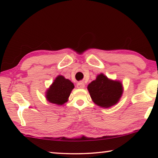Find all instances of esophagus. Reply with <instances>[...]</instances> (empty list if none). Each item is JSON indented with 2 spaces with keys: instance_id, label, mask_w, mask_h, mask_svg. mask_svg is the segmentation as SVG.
Masks as SVG:
<instances>
[{
  "instance_id": "esophagus-1",
  "label": "esophagus",
  "mask_w": 158,
  "mask_h": 158,
  "mask_svg": "<svg viewBox=\"0 0 158 158\" xmlns=\"http://www.w3.org/2000/svg\"><path fill=\"white\" fill-rule=\"evenodd\" d=\"M77 87L78 88V89H84L85 84H84V82H79L78 84H77Z\"/></svg>"
}]
</instances>
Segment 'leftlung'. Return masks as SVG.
I'll use <instances>...</instances> for the list:
<instances>
[{
  "mask_svg": "<svg viewBox=\"0 0 158 158\" xmlns=\"http://www.w3.org/2000/svg\"><path fill=\"white\" fill-rule=\"evenodd\" d=\"M88 90L95 105L103 108H109L116 105L122 97L123 85L118 80L109 79L100 73L88 85Z\"/></svg>",
  "mask_w": 158,
  "mask_h": 158,
  "instance_id": "left-lung-1",
  "label": "left lung"
}]
</instances>
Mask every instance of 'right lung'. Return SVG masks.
<instances>
[{
    "mask_svg": "<svg viewBox=\"0 0 158 158\" xmlns=\"http://www.w3.org/2000/svg\"><path fill=\"white\" fill-rule=\"evenodd\" d=\"M74 88V85L70 80L65 79L62 75H58L47 90L45 97L50 103L63 105L68 101Z\"/></svg>",
    "mask_w": 158,
    "mask_h": 158,
    "instance_id": "obj_1",
    "label": "right lung"
}]
</instances>
